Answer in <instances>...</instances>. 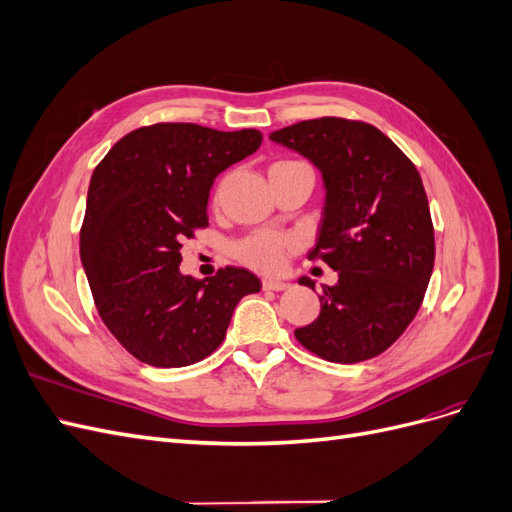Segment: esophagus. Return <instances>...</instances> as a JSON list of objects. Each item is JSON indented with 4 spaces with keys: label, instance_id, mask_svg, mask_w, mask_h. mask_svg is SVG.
Listing matches in <instances>:
<instances>
[{
    "label": "esophagus",
    "instance_id": "1",
    "mask_svg": "<svg viewBox=\"0 0 512 512\" xmlns=\"http://www.w3.org/2000/svg\"><path fill=\"white\" fill-rule=\"evenodd\" d=\"M262 288H265V290H275V292H280V290H286V288H288V284H286V282H277V280H262Z\"/></svg>",
    "mask_w": 512,
    "mask_h": 512
}]
</instances>
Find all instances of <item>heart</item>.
<instances>
[{
  "instance_id": "1",
  "label": "heart",
  "mask_w": 512,
  "mask_h": 512,
  "mask_svg": "<svg viewBox=\"0 0 512 512\" xmlns=\"http://www.w3.org/2000/svg\"><path fill=\"white\" fill-rule=\"evenodd\" d=\"M292 164H303V162L280 160V162H275L269 170L292 166ZM292 245H294L292 239L286 235H280V232L256 230V232H252V235H247V237L232 243L230 254L247 267L271 273V271H277L282 267V262H284L286 254L292 250Z\"/></svg>"
}]
</instances>
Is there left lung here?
Listing matches in <instances>:
<instances>
[{
	"label": "left lung",
	"mask_w": 512,
	"mask_h": 512,
	"mask_svg": "<svg viewBox=\"0 0 512 512\" xmlns=\"http://www.w3.org/2000/svg\"><path fill=\"white\" fill-rule=\"evenodd\" d=\"M322 173L327 205L309 260L337 271L320 316L294 331L331 363H361L391 348L423 303L436 258L427 194L412 160L365 121L320 117L271 132ZM299 284L312 286L309 277Z\"/></svg>",
	"instance_id": "1"
}]
</instances>
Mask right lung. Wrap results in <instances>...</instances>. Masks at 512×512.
I'll use <instances>...</instances> for the list:
<instances>
[{"label":"right lung","instance_id":"add662e5","mask_svg":"<svg viewBox=\"0 0 512 512\" xmlns=\"http://www.w3.org/2000/svg\"><path fill=\"white\" fill-rule=\"evenodd\" d=\"M258 130L153 123L117 141L89 181L81 260L117 342L153 367L203 361L224 342L237 303L260 290L247 269L205 282L181 275V243L209 226L213 179L260 147Z\"/></svg>","mask_w":512,"mask_h":512}]
</instances>
